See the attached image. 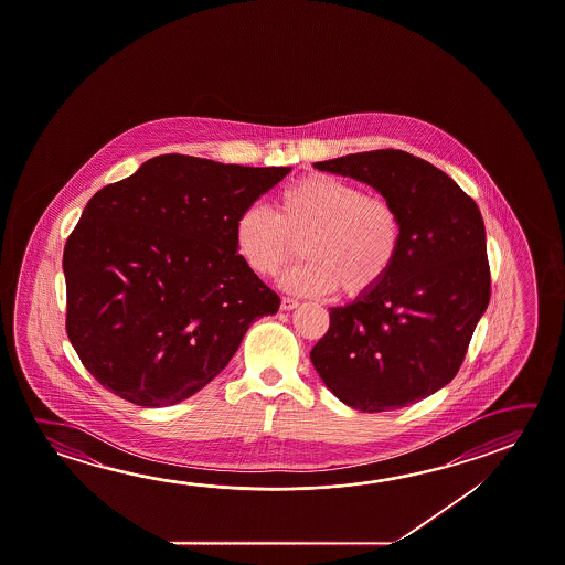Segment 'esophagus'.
<instances>
[{
	"label": "esophagus",
	"instance_id": "34e87169",
	"mask_svg": "<svg viewBox=\"0 0 565 565\" xmlns=\"http://www.w3.org/2000/svg\"><path fill=\"white\" fill-rule=\"evenodd\" d=\"M299 306V301L294 299V297H281V309L284 311H291V309H296Z\"/></svg>",
	"mask_w": 565,
	"mask_h": 565
}]
</instances>
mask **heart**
<instances>
[{"label": "heart", "mask_w": 565, "mask_h": 565, "mask_svg": "<svg viewBox=\"0 0 565 565\" xmlns=\"http://www.w3.org/2000/svg\"><path fill=\"white\" fill-rule=\"evenodd\" d=\"M301 242L303 262L281 284L299 296H371L396 266L404 244L398 206L382 194L339 177L309 173L276 196V213L262 204L242 209L234 244L244 264L271 278L286 268Z\"/></svg>", "instance_id": "1"}]
</instances>
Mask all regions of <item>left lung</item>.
<instances>
[{"instance_id": "8db88e82", "label": "left lung", "mask_w": 565, "mask_h": 565, "mask_svg": "<svg viewBox=\"0 0 565 565\" xmlns=\"http://www.w3.org/2000/svg\"><path fill=\"white\" fill-rule=\"evenodd\" d=\"M313 167L374 186L404 221L388 279L329 309V329L311 349L315 371L337 398L369 414L424 399L455 379L489 306L481 211L441 169L399 149Z\"/></svg>"}]
</instances>
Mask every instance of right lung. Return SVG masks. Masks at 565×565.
<instances>
[{"label": "right lung", "mask_w": 565, "mask_h": 565, "mask_svg": "<svg viewBox=\"0 0 565 565\" xmlns=\"http://www.w3.org/2000/svg\"><path fill=\"white\" fill-rule=\"evenodd\" d=\"M289 171L167 153L86 203L63 254L66 334L103 388L173 406L278 311L236 250L234 223Z\"/></svg>", "instance_id": "obj_1"}]
</instances>
